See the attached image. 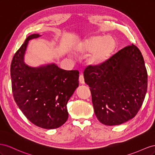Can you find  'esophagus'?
<instances>
[{"label": "esophagus", "instance_id": "34e87169", "mask_svg": "<svg viewBox=\"0 0 155 155\" xmlns=\"http://www.w3.org/2000/svg\"><path fill=\"white\" fill-rule=\"evenodd\" d=\"M79 82H80L81 84H84V76L82 74H81L80 76H79Z\"/></svg>", "mask_w": 155, "mask_h": 155}]
</instances>
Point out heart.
Wrapping results in <instances>:
<instances>
[{"mask_svg":"<svg viewBox=\"0 0 155 155\" xmlns=\"http://www.w3.org/2000/svg\"><path fill=\"white\" fill-rule=\"evenodd\" d=\"M116 42L110 36H96L85 39L81 44L82 50L91 52L87 63L98 66L105 63L116 49Z\"/></svg>","mask_w":155,"mask_h":155,"instance_id":"1","label":"heart"}]
</instances>
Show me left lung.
Masks as SVG:
<instances>
[{"label":"left lung","instance_id":"left-lung-1","mask_svg":"<svg viewBox=\"0 0 155 155\" xmlns=\"http://www.w3.org/2000/svg\"><path fill=\"white\" fill-rule=\"evenodd\" d=\"M95 114L104 125H121L135 117L147 89V73L139 48L133 44L105 63L89 65L84 71Z\"/></svg>","mask_w":155,"mask_h":155}]
</instances>
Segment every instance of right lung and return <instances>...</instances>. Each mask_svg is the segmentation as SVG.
<instances>
[{
	"mask_svg": "<svg viewBox=\"0 0 155 155\" xmlns=\"http://www.w3.org/2000/svg\"><path fill=\"white\" fill-rule=\"evenodd\" d=\"M26 38L13 58L10 74L14 98L22 112L33 124L45 129L61 127L68 119L67 103L78 86L79 72L66 71L52 63L37 68L25 62L30 39Z\"/></svg>",
	"mask_w": 155,
	"mask_h": 155,
	"instance_id": "1",
	"label": "right lung"
}]
</instances>
